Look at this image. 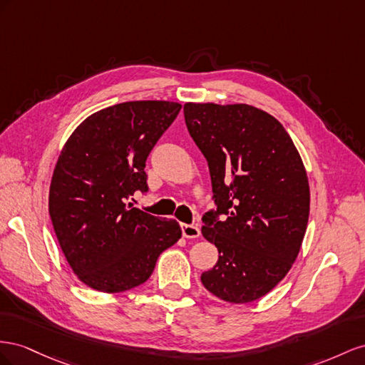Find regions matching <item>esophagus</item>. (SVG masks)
<instances>
[{"mask_svg":"<svg viewBox=\"0 0 365 365\" xmlns=\"http://www.w3.org/2000/svg\"><path fill=\"white\" fill-rule=\"evenodd\" d=\"M182 234L185 238H197L200 237V227L195 225H182Z\"/></svg>","mask_w":365,"mask_h":365,"instance_id":"34e87169","label":"esophagus"}]
</instances>
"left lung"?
<instances>
[{
	"instance_id": "left-lung-1",
	"label": "left lung",
	"mask_w": 365,
	"mask_h": 365,
	"mask_svg": "<svg viewBox=\"0 0 365 365\" xmlns=\"http://www.w3.org/2000/svg\"><path fill=\"white\" fill-rule=\"evenodd\" d=\"M183 113L217 206L202 217L203 237L218 249L202 283L227 303H251L286 277L303 243L310 207L303 160L283 125L252 106L188 102Z\"/></svg>"
}]
</instances>
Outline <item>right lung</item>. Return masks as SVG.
Segmentation results:
<instances>
[{
  "mask_svg": "<svg viewBox=\"0 0 365 365\" xmlns=\"http://www.w3.org/2000/svg\"><path fill=\"white\" fill-rule=\"evenodd\" d=\"M180 108L168 101L116 103L88 116L62 148L48 214L70 267L88 287L118 294L145 283L182 237L175 220L125 203L148 191L145 162Z\"/></svg>",
  "mask_w": 365,
  "mask_h": 365,
  "instance_id": "right-lung-1",
  "label": "right lung"
}]
</instances>
